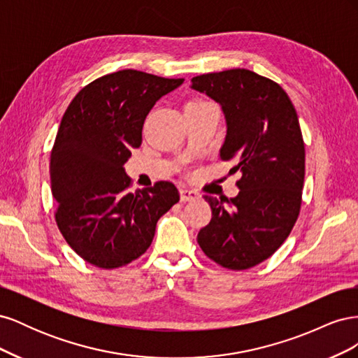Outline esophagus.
I'll return each instance as SVG.
<instances>
[{
	"instance_id": "1",
	"label": "esophagus",
	"mask_w": 358,
	"mask_h": 358,
	"mask_svg": "<svg viewBox=\"0 0 358 358\" xmlns=\"http://www.w3.org/2000/svg\"><path fill=\"white\" fill-rule=\"evenodd\" d=\"M200 199V194L194 189H188V188H180V201H194Z\"/></svg>"
}]
</instances>
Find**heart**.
Returning <instances> with one entry per match:
<instances>
[{"label": "heart", "instance_id": "heart-1", "mask_svg": "<svg viewBox=\"0 0 358 358\" xmlns=\"http://www.w3.org/2000/svg\"><path fill=\"white\" fill-rule=\"evenodd\" d=\"M192 103H200V101H189L188 104H192Z\"/></svg>", "mask_w": 358, "mask_h": 358}]
</instances>
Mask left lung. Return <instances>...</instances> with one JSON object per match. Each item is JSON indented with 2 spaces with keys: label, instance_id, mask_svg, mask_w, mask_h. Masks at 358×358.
I'll return each instance as SVG.
<instances>
[{
  "label": "left lung",
  "instance_id": "1",
  "mask_svg": "<svg viewBox=\"0 0 358 358\" xmlns=\"http://www.w3.org/2000/svg\"><path fill=\"white\" fill-rule=\"evenodd\" d=\"M191 83L221 104L227 136L220 157L236 162L231 173H242L234 199L203 196L212 220L197 242L216 264L251 268L278 251L299 218L305 143L297 112L280 85L246 69L196 76Z\"/></svg>",
  "mask_w": 358,
  "mask_h": 358
}]
</instances>
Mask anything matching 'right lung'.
I'll return each instance as SVG.
<instances>
[{
  "instance_id": "obj_1",
  "label": "right lung",
  "mask_w": 358,
  "mask_h": 358,
  "mask_svg": "<svg viewBox=\"0 0 358 358\" xmlns=\"http://www.w3.org/2000/svg\"><path fill=\"white\" fill-rule=\"evenodd\" d=\"M183 79L121 70L82 88L61 119L50 152L55 221L86 263L112 270L143 255L158 220L179 201L171 182L128 191L124 164L142 145L148 113Z\"/></svg>"
}]
</instances>
